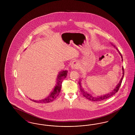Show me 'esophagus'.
I'll list each match as a JSON object with an SVG mask.
<instances>
[{"instance_id":"34e87169","label":"esophagus","mask_w":135,"mask_h":135,"mask_svg":"<svg viewBox=\"0 0 135 135\" xmlns=\"http://www.w3.org/2000/svg\"><path fill=\"white\" fill-rule=\"evenodd\" d=\"M71 68H73V69H77L78 68V64H77V63L75 62H73L71 65Z\"/></svg>"}]
</instances>
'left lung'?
Masks as SVG:
<instances>
[{"label": "left lung", "instance_id": "left-lung-1", "mask_svg": "<svg viewBox=\"0 0 135 135\" xmlns=\"http://www.w3.org/2000/svg\"><path fill=\"white\" fill-rule=\"evenodd\" d=\"M111 45H113L114 47H115L116 49L117 50V51L118 52L119 54L120 55V56H121V58H122V61H123V59H122V54H120V52L117 49V48L114 45H113L112 43H111ZM122 77L121 78L119 83L117 84L116 85V86H115V88L112 90H111V91H110V93H107V94H105V95H103L102 96H93L92 95H91L90 93H88L86 90H85V89H84V88L83 87V85H82V84H81V81H82V79H79V88H80V91L81 92V93L83 94V95H84V97H85L86 98H87L88 99H89V100L90 101H94V102H99V101H102L103 100H105L106 99H108L110 97L112 96L113 95H114L116 93H117L118 91V90L119 89V87L120 86V85L122 84V79L123 78L124 76V69H123V67H122Z\"/></svg>", "mask_w": 135, "mask_h": 135}]
</instances>
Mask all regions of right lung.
Masks as SVG:
<instances>
[{
  "label": "right lung",
  "instance_id": "obj_1",
  "mask_svg": "<svg viewBox=\"0 0 135 135\" xmlns=\"http://www.w3.org/2000/svg\"><path fill=\"white\" fill-rule=\"evenodd\" d=\"M67 70H62L60 71L57 76V78L56 79V84L55 86H54L51 92L49 95L46 97L45 99H41L40 100H32V101L36 103H46L51 102V101H54L59 95L61 91V88L62 86V83L63 79L65 78L67 75Z\"/></svg>",
  "mask_w": 135,
  "mask_h": 135
}]
</instances>
